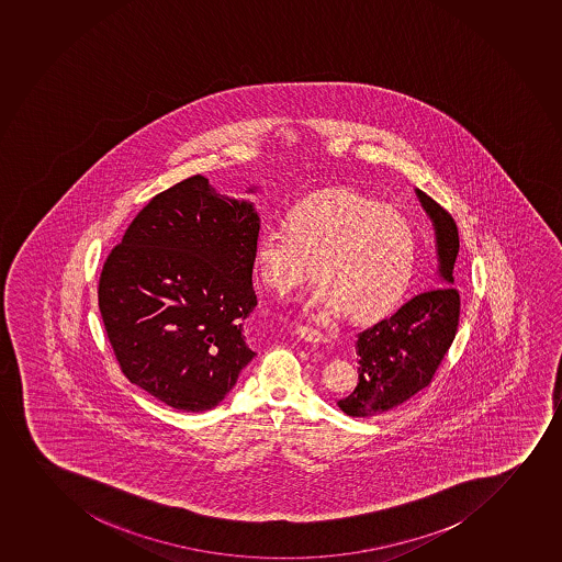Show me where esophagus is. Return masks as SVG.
<instances>
[{"instance_id":"34e87169","label":"esophagus","mask_w":562,"mask_h":562,"mask_svg":"<svg viewBox=\"0 0 562 562\" xmlns=\"http://www.w3.org/2000/svg\"><path fill=\"white\" fill-rule=\"evenodd\" d=\"M296 334H299L304 341H308V344H325L326 341L325 334L315 330V328H310V326H299Z\"/></svg>"}]
</instances>
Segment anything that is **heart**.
<instances>
[{"instance_id": "1", "label": "heart", "mask_w": 562, "mask_h": 562, "mask_svg": "<svg viewBox=\"0 0 562 562\" xmlns=\"http://www.w3.org/2000/svg\"><path fill=\"white\" fill-rule=\"evenodd\" d=\"M416 236L401 213L355 193L304 200L285 213V229L267 224L254 243V267L277 295L314 274L306 310L315 317L349 312L373 317L397 301L411 278Z\"/></svg>"}]
</instances>
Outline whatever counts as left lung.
<instances>
[{
	"mask_svg": "<svg viewBox=\"0 0 562 562\" xmlns=\"http://www.w3.org/2000/svg\"><path fill=\"white\" fill-rule=\"evenodd\" d=\"M416 194L435 228L441 285L412 296L395 314L358 334V384L338 401L347 416H379L429 386L459 328L460 295L453 278L459 228L429 194L419 189Z\"/></svg>",
	"mask_w": 562,
	"mask_h": 562,
	"instance_id": "8db88e82",
	"label": "left lung"
}]
</instances>
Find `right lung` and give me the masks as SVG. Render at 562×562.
Instances as JSON below:
<instances>
[{
  "label": "right lung",
  "mask_w": 562,
  "mask_h": 562,
  "mask_svg": "<svg viewBox=\"0 0 562 562\" xmlns=\"http://www.w3.org/2000/svg\"><path fill=\"white\" fill-rule=\"evenodd\" d=\"M254 191V189H248ZM252 202L204 176L156 194L127 226L98 284L116 362L135 386L176 411H212L256 352L243 321L256 308Z\"/></svg>",
  "instance_id": "1"
}]
</instances>
